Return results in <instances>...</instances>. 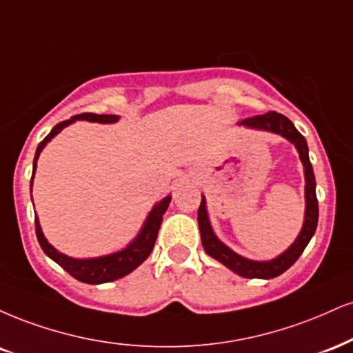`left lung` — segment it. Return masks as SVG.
<instances>
[{
    "mask_svg": "<svg viewBox=\"0 0 353 353\" xmlns=\"http://www.w3.org/2000/svg\"><path fill=\"white\" fill-rule=\"evenodd\" d=\"M240 126L245 128L256 130V131H266V133H274L283 136L284 139L294 144L296 151H298L301 163L304 168V199H305V210H304V222L301 227L299 235L296 236V240L288 246L281 254L273 258V260L266 261H258V260H250V258L241 256L236 252H233L230 246H227L222 240L215 235L214 228H212L209 212H207V202L205 197L202 195L201 207L197 212V222L199 228H201V239L202 246L205 250V253L209 256L214 258L222 263L223 266H227L228 270H232L233 273L243 276V278L253 279H271L284 273L288 268H291L294 265L296 260L301 256V253L304 252V248L311 241L314 232L317 227V219H319V205H317V197H316V177H314L312 164L309 161V150L307 143L303 134L296 130V126L292 125L291 120H288L286 117L281 113L270 112L265 114H256L253 118H246V120L239 123Z\"/></svg>",
    "mask_w": 353,
    "mask_h": 353,
    "instance_id": "obj_1",
    "label": "left lung"
}]
</instances>
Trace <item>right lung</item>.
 <instances>
[{
	"instance_id": "obj_1",
	"label": "right lung",
	"mask_w": 353,
	"mask_h": 353,
	"mask_svg": "<svg viewBox=\"0 0 353 353\" xmlns=\"http://www.w3.org/2000/svg\"><path fill=\"white\" fill-rule=\"evenodd\" d=\"M118 120H120L118 114L82 113V114H75V117H72L70 120L55 125L54 128L50 130V133L39 143V146H37L36 150V154H34L31 192H32V181H34V174H36L39 154L46 148V144L61 133L63 128H67V126L75 121H92V123H101V125H105V123H117ZM171 199H172L171 195H165L163 201L154 203L152 209L150 210V214H148V217L144 219V223L141 230L138 232V235H136L134 239L125 246V248L118 250V252L101 254V256H95V258L67 256L65 253L59 252L57 248H54V246L49 243L48 239L44 236V233H42L39 219H37L36 215L37 241H39L41 248L44 250V253L48 254L50 260H54L57 265H61L67 273L74 276V278L79 279V281L87 283V284H101V283L114 281V279H120L123 276L130 274L131 271H134L148 256H150V253L152 252V246L156 243V239H158L159 227L161 223H163V215L165 214V210H168Z\"/></svg>"
}]
</instances>
